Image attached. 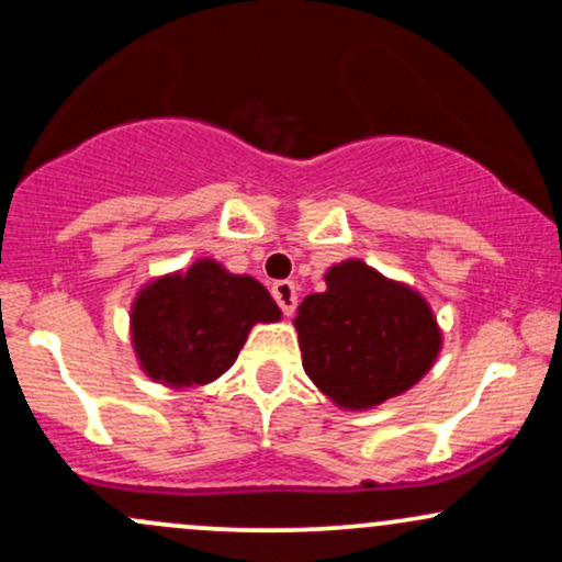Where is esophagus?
Wrapping results in <instances>:
<instances>
[{
  "label": "esophagus",
  "mask_w": 562,
  "mask_h": 562,
  "mask_svg": "<svg viewBox=\"0 0 562 562\" xmlns=\"http://www.w3.org/2000/svg\"><path fill=\"white\" fill-rule=\"evenodd\" d=\"M272 295H274L277 306L282 308V314H285V317H290V314L295 312V306H299V288H295L290 280L274 282Z\"/></svg>",
  "instance_id": "34e87169"
}]
</instances>
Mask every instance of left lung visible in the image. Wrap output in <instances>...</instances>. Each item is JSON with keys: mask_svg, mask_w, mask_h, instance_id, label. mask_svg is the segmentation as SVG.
Segmentation results:
<instances>
[{"mask_svg": "<svg viewBox=\"0 0 562 562\" xmlns=\"http://www.w3.org/2000/svg\"><path fill=\"white\" fill-rule=\"evenodd\" d=\"M325 293L303 299L295 317L303 370L346 409H370L420 380L441 348L420 293L362 261L325 274Z\"/></svg>", "mask_w": 562, "mask_h": 562, "instance_id": "8db88e82", "label": "left lung"}]
</instances>
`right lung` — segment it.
<instances>
[{
  "label": "right lung",
  "mask_w": 562,
  "mask_h": 562,
  "mask_svg": "<svg viewBox=\"0 0 562 562\" xmlns=\"http://www.w3.org/2000/svg\"><path fill=\"white\" fill-rule=\"evenodd\" d=\"M277 319L280 308L261 282L203 259L142 290L132 306V340L147 375L187 389L227 372L250 327Z\"/></svg>",
  "instance_id": "1"
}]
</instances>
